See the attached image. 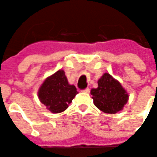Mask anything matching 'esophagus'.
Masks as SVG:
<instances>
[{
	"instance_id": "34e87169",
	"label": "esophagus",
	"mask_w": 157,
	"mask_h": 157,
	"mask_svg": "<svg viewBox=\"0 0 157 157\" xmlns=\"http://www.w3.org/2000/svg\"><path fill=\"white\" fill-rule=\"evenodd\" d=\"M81 91L83 93H87V94H88V93L90 92V89H89V88H86V89H84V90H82Z\"/></svg>"
}]
</instances>
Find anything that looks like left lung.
I'll use <instances>...</instances> for the list:
<instances>
[{"instance_id": "obj_1", "label": "left lung", "mask_w": 157, "mask_h": 157, "mask_svg": "<svg viewBox=\"0 0 157 157\" xmlns=\"http://www.w3.org/2000/svg\"><path fill=\"white\" fill-rule=\"evenodd\" d=\"M94 104L105 113L115 114L124 109L129 98L127 91L109 73H105L98 80V87L91 90Z\"/></svg>"}]
</instances>
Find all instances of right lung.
<instances>
[{
    "label": "right lung",
    "mask_w": 157,
    "mask_h": 157,
    "mask_svg": "<svg viewBox=\"0 0 157 157\" xmlns=\"http://www.w3.org/2000/svg\"><path fill=\"white\" fill-rule=\"evenodd\" d=\"M77 94V88L69 84L63 70H58L45 79L37 92L40 102L53 113L65 111Z\"/></svg>",
    "instance_id": "obj_1"
}]
</instances>
